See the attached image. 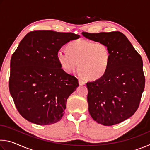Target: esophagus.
Returning a JSON list of instances; mask_svg holds the SVG:
<instances>
[{"instance_id": "34e87169", "label": "esophagus", "mask_w": 150, "mask_h": 150, "mask_svg": "<svg viewBox=\"0 0 150 150\" xmlns=\"http://www.w3.org/2000/svg\"><path fill=\"white\" fill-rule=\"evenodd\" d=\"M79 83L80 85H85V81L84 80L81 79H79Z\"/></svg>"}]
</instances>
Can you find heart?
Listing matches in <instances>:
<instances>
[{"label":"heart","mask_w":150,"mask_h":150,"mask_svg":"<svg viewBox=\"0 0 150 150\" xmlns=\"http://www.w3.org/2000/svg\"><path fill=\"white\" fill-rule=\"evenodd\" d=\"M68 49H60L57 52L58 60L67 73L75 71L78 63L80 71L90 79L100 78L106 73L110 52L104 43L80 39L71 42Z\"/></svg>","instance_id":"obj_1"}]
</instances>
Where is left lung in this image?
Wrapping results in <instances>:
<instances>
[{"label":"left lung","instance_id":"1","mask_svg":"<svg viewBox=\"0 0 150 150\" xmlns=\"http://www.w3.org/2000/svg\"><path fill=\"white\" fill-rule=\"evenodd\" d=\"M83 36L106 45L110 62L100 78L87 83L88 112L104 126L131 117L138 109L145 87L142 57L120 32H82Z\"/></svg>","mask_w":150,"mask_h":150}]
</instances>
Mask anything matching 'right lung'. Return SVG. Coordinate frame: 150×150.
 <instances>
[{
  "instance_id": "1",
  "label": "right lung",
  "mask_w": 150,
  "mask_h": 150,
  "mask_svg": "<svg viewBox=\"0 0 150 150\" xmlns=\"http://www.w3.org/2000/svg\"><path fill=\"white\" fill-rule=\"evenodd\" d=\"M79 38L71 32L38 30L20 42L11 57L9 89L18 111L28 121L50 125L62 119L79 83L62 69L57 52Z\"/></svg>"
}]
</instances>
